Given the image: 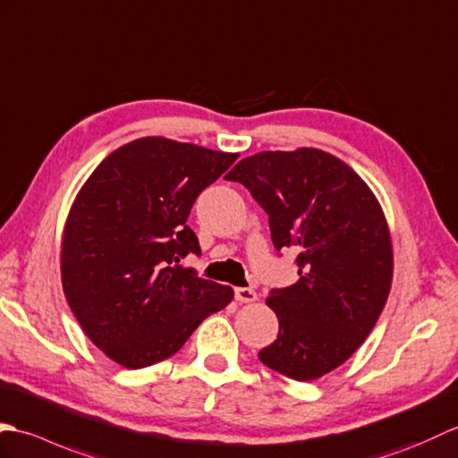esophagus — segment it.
<instances>
[{"label":"esophagus","instance_id":"1","mask_svg":"<svg viewBox=\"0 0 458 458\" xmlns=\"http://www.w3.org/2000/svg\"><path fill=\"white\" fill-rule=\"evenodd\" d=\"M235 300L241 303L257 301V292L252 288H235Z\"/></svg>","mask_w":458,"mask_h":458}]
</instances>
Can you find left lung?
I'll return each mask as SVG.
<instances>
[{
    "mask_svg": "<svg viewBox=\"0 0 458 458\" xmlns=\"http://www.w3.org/2000/svg\"><path fill=\"white\" fill-rule=\"evenodd\" d=\"M225 178L268 213L274 247L300 250V280L267 298L280 331L259 359L318 380L352 357L388 300L394 250L380 201L341 158L310 147L259 152Z\"/></svg>",
    "mask_w": 458,
    "mask_h": 458,
    "instance_id": "1",
    "label": "left lung"
}]
</instances>
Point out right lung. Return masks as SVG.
Masks as SVG:
<instances>
[{
	"label": "right lung",
	"instance_id": "obj_1",
	"mask_svg": "<svg viewBox=\"0 0 458 458\" xmlns=\"http://www.w3.org/2000/svg\"><path fill=\"white\" fill-rule=\"evenodd\" d=\"M237 152L143 137L111 152L80 188L64 223L60 276L88 339L125 369L182 349L229 306L233 288L180 267L199 255L186 221L196 198Z\"/></svg>",
	"mask_w": 458,
	"mask_h": 458
}]
</instances>
